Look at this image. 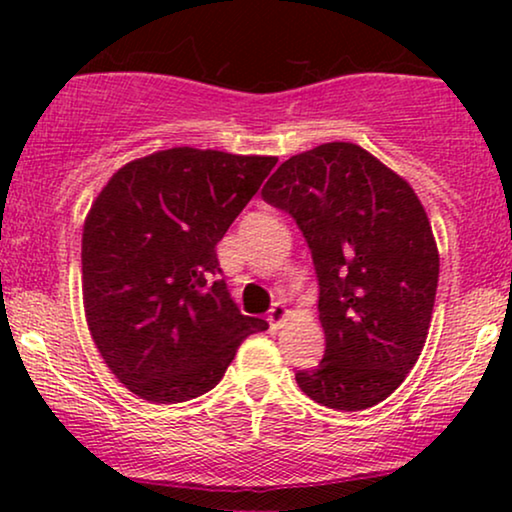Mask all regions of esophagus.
<instances>
[{"instance_id":"1","label":"esophagus","mask_w":512,"mask_h":512,"mask_svg":"<svg viewBox=\"0 0 512 512\" xmlns=\"http://www.w3.org/2000/svg\"><path fill=\"white\" fill-rule=\"evenodd\" d=\"M286 317H289V310H286V305H282V303H275V305H272V310L268 312V321H270L272 328L282 326V321Z\"/></svg>"}]
</instances>
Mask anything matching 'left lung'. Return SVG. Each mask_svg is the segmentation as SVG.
Segmentation results:
<instances>
[{"label": "left lung", "mask_w": 512, "mask_h": 512, "mask_svg": "<svg viewBox=\"0 0 512 512\" xmlns=\"http://www.w3.org/2000/svg\"><path fill=\"white\" fill-rule=\"evenodd\" d=\"M303 230L319 279L326 352L296 382L342 412L373 408L422 354L438 289V247L408 181L361 146L291 156L263 186Z\"/></svg>", "instance_id": "8db88e82"}]
</instances>
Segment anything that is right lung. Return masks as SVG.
<instances>
[{
	"mask_svg": "<svg viewBox=\"0 0 512 512\" xmlns=\"http://www.w3.org/2000/svg\"><path fill=\"white\" fill-rule=\"evenodd\" d=\"M275 165L177 146L123 165L95 198L81 242L83 307L104 363L132 394H207L242 340L268 328L237 310L216 244Z\"/></svg>",
	"mask_w": 512,
	"mask_h": 512,
	"instance_id": "right-lung-1",
	"label": "right lung"
}]
</instances>
